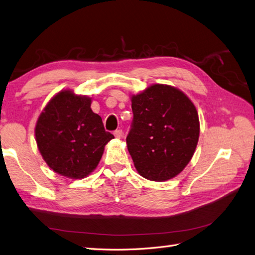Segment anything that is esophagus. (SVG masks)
I'll return each mask as SVG.
<instances>
[{
	"label": "esophagus",
	"mask_w": 255,
	"mask_h": 255,
	"mask_svg": "<svg viewBox=\"0 0 255 255\" xmlns=\"http://www.w3.org/2000/svg\"><path fill=\"white\" fill-rule=\"evenodd\" d=\"M114 135H115L116 138L121 139V138H122V130H121V129H117V130H115Z\"/></svg>",
	"instance_id": "esophagus-1"
}]
</instances>
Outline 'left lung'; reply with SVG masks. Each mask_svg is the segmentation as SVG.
Instances as JSON below:
<instances>
[{"mask_svg": "<svg viewBox=\"0 0 255 255\" xmlns=\"http://www.w3.org/2000/svg\"><path fill=\"white\" fill-rule=\"evenodd\" d=\"M134 114L127 137L138 174L151 181L179 175L193 156L199 137L196 107L178 88L154 84L130 95Z\"/></svg>", "mask_w": 255, "mask_h": 255, "instance_id": "1", "label": "left lung"}]
</instances>
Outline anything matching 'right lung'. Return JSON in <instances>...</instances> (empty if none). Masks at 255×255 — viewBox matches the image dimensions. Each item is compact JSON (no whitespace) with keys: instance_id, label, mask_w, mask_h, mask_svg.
Returning a JSON list of instances; mask_svg holds the SVG:
<instances>
[{"instance_id":"add662e5","label":"right lung","mask_w":255,"mask_h":255,"mask_svg":"<svg viewBox=\"0 0 255 255\" xmlns=\"http://www.w3.org/2000/svg\"><path fill=\"white\" fill-rule=\"evenodd\" d=\"M92 99L71 89L53 95L38 116L35 140L44 161L54 173L82 179L98 167L114 135L92 112Z\"/></svg>"}]
</instances>
